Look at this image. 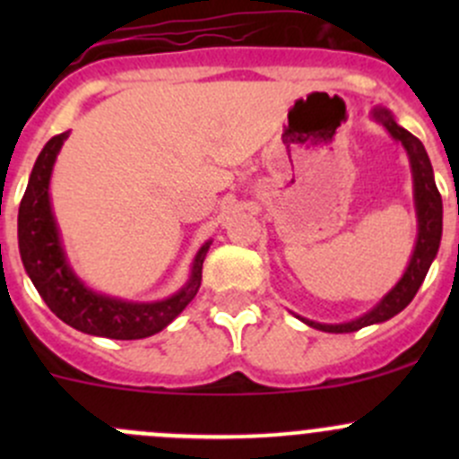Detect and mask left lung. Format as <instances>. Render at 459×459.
<instances>
[{
    "label": "left lung",
    "instance_id": "left-lung-1",
    "mask_svg": "<svg viewBox=\"0 0 459 459\" xmlns=\"http://www.w3.org/2000/svg\"><path fill=\"white\" fill-rule=\"evenodd\" d=\"M375 117L386 126V131L391 133L397 142H402V146L406 148V152H409L411 157V169H413L415 184V206H418L420 221L418 244H415L413 257H411V264L409 268H406L404 277L397 281L395 289H393L371 313H367V316H362L349 324H317L311 322V319H304L308 326L319 328V331L326 333H353L368 326V324L386 322V319H391L400 311H404L411 304V299L415 298L420 286H422L424 277H427L430 268V262L437 255L439 239H442V195H439L437 186H435L433 166H430L427 151H424V143L415 135H411L409 131L397 126L395 119H393L386 110L377 108L375 110Z\"/></svg>",
    "mask_w": 459,
    "mask_h": 459
}]
</instances>
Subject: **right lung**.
Listing matches in <instances>:
<instances>
[{"label":"right lung","instance_id":"right-lung-1","mask_svg":"<svg viewBox=\"0 0 459 459\" xmlns=\"http://www.w3.org/2000/svg\"><path fill=\"white\" fill-rule=\"evenodd\" d=\"M66 137L68 131L50 137L32 166L29 186L22 197L17 235H20V253L26 273L39 290L46 307L77 331L110 337V340H142L155 335L169 326L195 298L202 284V264L211 242L204 244L202 251L197 253L186 289L164 302L133 304L88 290L68 268L48 202L50 170Z\"/></svg>","mask_w":459,"mask_h":459}]
</instances>
